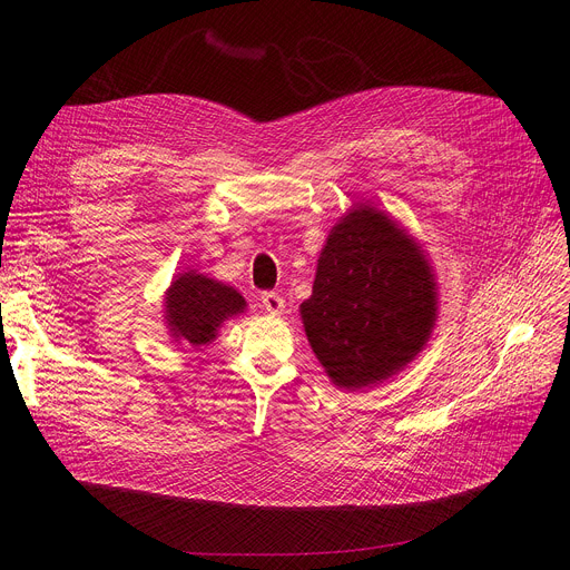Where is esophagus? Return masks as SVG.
Returning <instances> with one entry per match:
<instances>
[{"label":"esophagus","instance_id":"obj_1","mask_svg":"<svg viewBox=\"0 0 570 570\" xmlns=\"http://www.w3.org/2000/svg\"><path fill=\"white\" fill-rule=\"evenodd\" d=\"M261 305L269 314H282L284 297L279 293H275V291H265V293H261Z\"/></svg>","mask_w":570,"mask_h":570}]
</instances>
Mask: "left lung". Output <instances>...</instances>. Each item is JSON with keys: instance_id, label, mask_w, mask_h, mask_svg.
Wrapping results in <instances>:
<instances>
[{"instance_id": "left-lung-1", "label": "left lung", "mask_w": 570, "mask_h": 570, "mask_svg": "<svg viewBox=\"0 0 570 570\" xmlns=\"http://www.w3.org/2000/svg\"><path fill=\"white\" fill-rule=\"evenodd\" d=\"M301 314L333 383L363 387L395 374L425 346L436 318L434 277L395 222L361 205L327 235Z\"/></svg>"}]
</instances>
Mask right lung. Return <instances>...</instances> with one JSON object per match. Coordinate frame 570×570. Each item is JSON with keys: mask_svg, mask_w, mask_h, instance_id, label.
<instances>
[{"mask_svg": "<svg viewBox=\"0 0 570 570\" xmlns=\"http://www.w3.org/2000/svg\"><path fill=\"white\" fill-rule=\"evenodd\" d=\"M245 307V297L235 288L196 273L177 277L166 293V321L173 337L194 346L215 340L217 327Z\"/></svg>", "mask_w": 570, "mask_h": 570, "instance_id": "right-lung-1", "label": "right lung"}]
</instances>
